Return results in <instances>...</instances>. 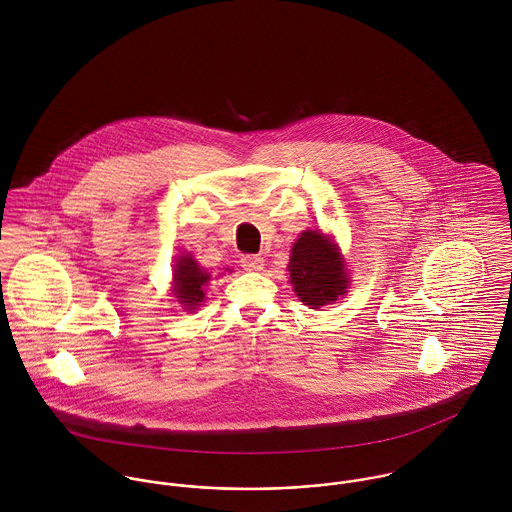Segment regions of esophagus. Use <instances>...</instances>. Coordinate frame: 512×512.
Listing matches in <instances>:
<instances>
[{
  "instance_id": "obj_1",
  "label": "esophagus",
  "mask_w": 512,
  "mask_h": 512,
  "mask_svg": "<svg viewBox=\"0 0 512 512\" xmlns=\"http://www.w3.org/2000/svg\"><path fill=\"white\" fill-rule=\"evenodd\" d=\"M240 264L246 272H260L264 268V258L254 256V254H246V256H242Z\"/></svg>"
}]
</instances>
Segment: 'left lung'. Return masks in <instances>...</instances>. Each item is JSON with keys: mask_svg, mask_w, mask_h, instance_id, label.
<instances>
[{"mask_svg": "<svg viewBox=\"0 0 512 512\" xmlns=\"http://www.w3.org/2000/svg\"><path fill=\"white\" fill-rule=\"evenodd\" d=\"M288 270L297 297L311 309H319L347 293L345 264L323 232L307 230L297 238Z\"/></svg>", "mask_w": 512, "mask_h": 512, "instance_id": "8db88e82", "label": "left lung"}]
</instances>
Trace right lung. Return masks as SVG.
Masks as SVG:
<instances>
[{
	"mask_svg": "<svg viewBox=\"0 0 512 512\" xmlns=\"http://www.w3.org/2000/svg\"><path fill=\"white\" fill-rule=\"evenodd\" d=\"M209 278L211 276L205 274V270H201V266L189 254L177 260L173 270V282H175L173 292L177 295L179 303L185 305L187 311H193L205 299L203 286H207Z\"/></svg>",
	"mask_w": 512,
	"mask_h": 512,
	"instance_id": "1",
	"label": "right lung"
}]
</instances>
